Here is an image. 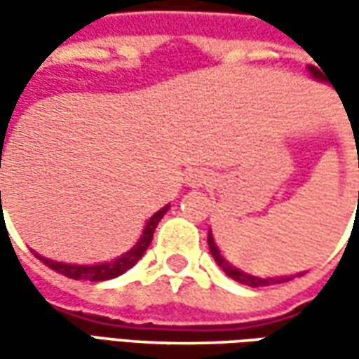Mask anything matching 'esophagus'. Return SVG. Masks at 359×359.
Here are the masks:
<instances>
[{"mask_svg": "<svg viewBox=\"0 0 359 359\" xmlns=\"http://www.w3.org/2000/svg\"><path fill=\"white\" fill-rule=\"evenodd\" d=\"M210 182V173L201 168H194L186 173V186L187 187H203Z\"/></svg>", "mask_w": 359, "mask_h": 359, "instance_id": "34e87169", "label": "esophagus"}]
</instances>
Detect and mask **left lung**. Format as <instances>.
Masks as SVG:
<instances>
[{
    "mask_svg": "<svg viewBox=\"0 0 359 359\" xmlns=\"http://www.w3.org/2000/svg\"><path fill=\"white\" fill-rule=\"evenodd\" d=\"M308 72L311 74V77H316V79H320V81H325L324 74H322L318 67L310 65V67H308ZM352 133H353V140H355V133H359V128H355V131H353V128H352ZM355 147H358V145H355ZM358 168H359V156H358ZM208 245H210V252H212V255H214L215 264L224 269V271L228 273L231 280L243 283V285H250V287H259V285H271V283L290 282V280H294V278H296V276H282V278H257V276H250V273L241 271V269H238L236 266H231L228 259L222 255V252L217 250V245H215L212 231L208 233ZM304 273H306V271H304ZM304 273H297V276H304Z\"/></svg>",
    "mask_w": 359,
    "mask_h": 359,
    "instance_id": "obj_1",
    "label": "left lung"
}]
</instances>
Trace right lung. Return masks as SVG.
I'll use <instances>...</instances> for the list:
<instances>
[{
  "mask_svg": "<svg viewBox=\"0 0 359 359\" xmlns=\"http://www.w3.org/2000/svg\"><path fill=\"white\" fill-rule=\"evenodd\" d=\"M1 158V154H0ZM1 196V194H0ZM170 210V205H163L159 212L151 215L149 219H147V224H145L144 231H142V236H140V240L137 243L131 248L130 252H126L123 255H119L116 259H111V262H105V264H93V266H74V264H63V262H55V259H48V257H43V255L35 254L48 268L55 269L57 273H63L65 278H72V280H86V282H104V280H114V278H118L121 276L123 271H128L130 268H133L140 259H142V255L145 254V250L149 248V243H151V238H154V231L158 228L159 219L165 215V212Z\"/></svg>",
  "mask_w": 359,
  "mask_h": 359,
  "instance_id": "add662e5",
  "label": "right lung"
}]
</instances>
